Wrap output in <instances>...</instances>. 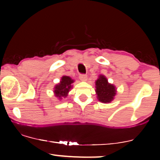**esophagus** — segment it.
I'll list each match as a JSON object with an SVG mask.
<instances>
[{
    "mask_svg": "<svg viewBox=\"0 0 160 160\" xmlns=\"http://www.w3.org/2000/svg\"><path fill=\"white\" fill-rule=\"evenodd\" d=\"M79 78H80V79L82 80V81H86V80H87V75L83 74H80Z\"/></svg>",
    "mask_w": 160,
    "mask_h": 160,
    "instance_id": "esophagus-1",
    "label": "esophagus"
}]
</instances>
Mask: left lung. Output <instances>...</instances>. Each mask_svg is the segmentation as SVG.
I'll use <instances>...</instances> for the list:
<instances>
[{
  "mask_svg": "<svg viewBox=\"0 0 160 160\" xmlns=\"http://www.w3.org/2000/svg\"><path fill=\"white\" fill-rule=\"evenodd\" d=\"M96 85V94L100 102L103 103H109L113 99L116 95L115 86L108 82L107 78L104 76H99V78L95 82Z\"/></svg>",
  "mask_w": 160,
  "mask_h": 160,
  "instance_id": "left-lung-1",
  "label": "left lung"
}]
</instances>
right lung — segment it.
<instances>
[{"instance_id": "obj_1", "label": "right lung", "mask_w": 160, "mask_h": 160, "mask_svg": "<svg viewBox=\"0 0 160 160\" xmlns=\"http://www.w3.org/2000/svg\"><path fill=\"white\" fill-rule=\"evenodd\" d=\"M74 82V80L68 76L62 77L61 81L55 87L54 92L56 97L61 98L62 97H66L68 93L71 88V83Z\"/></svg>"}]
</instances>
